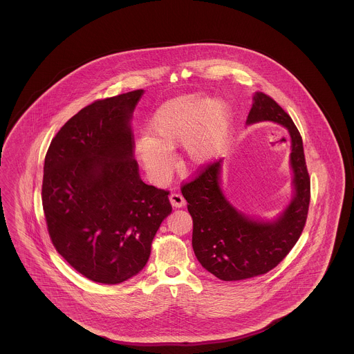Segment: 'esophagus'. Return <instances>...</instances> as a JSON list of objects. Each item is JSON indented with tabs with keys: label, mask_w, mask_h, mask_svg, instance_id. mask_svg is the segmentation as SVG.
Listing matches in <instances>:
<instances>
[{
	"label": "esophagus",
	"mask_w": 354,
	"mask_h": 354,
	"mask_svg": "<svg viewBox=\"0 0 354 354\" xmlns=\"http://www.w3.org/2000/svg\"><path fill=\"white\" fill-rule=\"evenodd\" d=\"M169 202L172 204V207H175V208H182L185 205V199L183 198V195L179 194V192H172L169 195Z\"/></svg>",
	"instance_id": "34e87169"
}]
</instances>
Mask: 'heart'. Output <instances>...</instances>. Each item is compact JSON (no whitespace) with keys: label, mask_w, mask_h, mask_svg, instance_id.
<instances>
[{"label":"heart","mask_w":354,"mask_h":354,"mask_svg":"<svg viewBox=\"0 0 354 354\" xmlns=\"http://www.w3.org/2000/svg\"><path fill=\"white\" fill-rule=\"evenodd\" d=\"M232 127V111L224 101L192 93L163 102L152 114L147 135L135 140L134 151L152 182L162 185L171 175V151L182 145V160L201 169L223 151Z\"/></svg>","instance_id":"obj_1"}]
</instances>
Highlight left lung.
<instances>
[{"label": "left lung", "mask_w": 354, "mask_h": 354, "mask_svg": "<svg viewBox=\"0 0 354 354\" xmlns=\"http://www.w3.org/2000/svg\"><path fill=\"white\" fill-rule=\"evenodd\" d=\"M273 122L290 138L289 166L292 198L274 219H254L239 211L221 188L223 160L203 169L182 187L187 208L194 221L192 248L203 268L224 281H237L273 270L303 232L310 201L303 139L293 120L264 93H254L247 124Z\"/></svg>", "instance_id": "8db88e82"}]
</instances>
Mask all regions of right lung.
I'll return each instance as SVG.
<instances>
[{
  "label": "right lung",
  "instance_id": "right-lung-1",
  "mask_svg": "<svg viewBox=\"0 0 354 354\" xmlns=\"http://www.w3.org/2000/svg\"><path fill=\"white\" fill-rule=\"evenodd\" d=\"M145 90L95 101L62 126L45 158L42 205L51 241L75 270L102 284L145 268L172 211L169 192L140 179L131 119Z\"/></svg>",
  "mask_w": 354,
  "mask_h": 354
}]
</instances>
